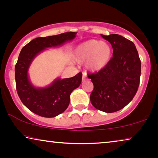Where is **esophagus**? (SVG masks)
Listing matches in <instances>:
<instances>
[{"instance_id":"esophagus-1","label":"esophagus","mask_w":158,"mask_h":158,"mask_svg":"<svg viewBox=\"0 0 158 158\" xmlns=\"http://www.w3.org/2000/svg\"><path fill=\"white\" fill-rule=\"evenodd\" d=\"M86 73H83V77H82V81L83 82H85L86 81Z\"/></svg>"}]
</instances>
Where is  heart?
<instances>
[{
	"label": "heart",
	"instance_id": "obj_1",
	"mask_svg": "<svg viewBox=\"0 0 158 158\" xmlns=\"http://www.w3.org/2000/svg\"><path fill=\"white\" fill-rule=\"evenodd\" d=\"M112 49L109 44L102 41L90 40L77 45L73 58L77 62H86L85 67L93 72L105 68L111 58Z\"/></svg>",
	"mask_w": 158,
	"mask_h": 158
}]
</instances>
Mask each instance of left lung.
Here are the masks:
<instances>
[{
    "label": "left lung",
    "mask_w": 158,
    "mask_h": 158,
    "mask_svg": "<svg viewBox=\"0 0 158 158\" xmlns=\"http://www.w3.org/2000/svg\"><path fill=\"white\" fill-rule=\"evenodd\" d=\"M111 43L113 57L99 72L88 75L94 83L90 99L96 109L113 113L124 108L135 96L141 75V61L135 44L118 34H101Z\"/></svg>",
    "instance_id": "1"
}]
</instances>
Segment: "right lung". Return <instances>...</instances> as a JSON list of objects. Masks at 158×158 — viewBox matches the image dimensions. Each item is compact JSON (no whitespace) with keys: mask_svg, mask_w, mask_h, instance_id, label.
Returning a JSON list of instances; mask_svg holds the SVG:
<instances>
[{"mask_svg":"<svg viewBox=\"0 0 158 158\" xmlns=\"http://www.w3.org/2000/svg\"><path fill=\"white\" fill-rule=\"evenodd\" d=\"M76 32H66L47 37H37L25 45L15 66L16 90L27 109L43 117L52 118L62 114L70 103L71 93L78 88L82 73L69 78L57 77L46 87H36L29 78L30 66L38 55L47 48L62 46L76 36Z\"/></svg>","mask_w":158,"mask_h":158,"instance_id":"1","label":"right lung"}]
</instances>
